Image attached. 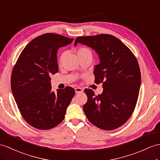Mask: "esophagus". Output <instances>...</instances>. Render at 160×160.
I'll return each mask as SVG.
<instances>
[{
	"label": "esophagus",
	"instance_id": "esophagus-1",
	"mask_svg": "<svg viewBox=\"0 0 160 160\" xmlns=\"http://www.w3.org/2000/svg\"><path fill=\"white\" fill-rule=\"evenodd\" d=\"M75 92H76L77 93H82V92H83V89L82 88H79V87H77V88H75Z\"/></svg>",
	"mask_w": 160,
	"mask_h": 160
}]
</instances>
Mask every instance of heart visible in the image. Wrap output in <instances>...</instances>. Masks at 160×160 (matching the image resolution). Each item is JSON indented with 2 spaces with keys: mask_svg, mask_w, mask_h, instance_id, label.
<instances>
[{
  "mask_svg": "<svg viewBox=\"0 0 160 160\" xmlns=\"http://www.w3.org/2000/svg\"><path fill=\"white\" fill-rule=\"evenodd\" d=\"M84 53H91V52H90V51H89L88 49L85 48H79V50H78V52H77L78 54ZM61 59H62V56L60 58V61H61Z\"/></svg>",
  "mask_w": 160,
  "mask_h": 160,
  "instance_id": "1",
  "label": "heart"
}]
</instances>
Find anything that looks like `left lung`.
<instances>
[{"label": "left lung", "instance_id": "left-lung-1", "mask_svg": "<svg viewBox=\"0 0 160 160\" xmlns=\"http://www.w3.org/2000/svg\"><path fill=\"white\" fill-rule=\"evenodd\" d=\"M81 43L98 55L95 67V83H102L103 92L96 96L85 89L88 96L83 111L92 124L104 130L122 126L130 118L137 102L141 75L136 57L128 47L111 34L79 37L75 46Z\"/></svg>", "mask_w": 160, "mask_h": 160}]
</instances>
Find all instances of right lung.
<instances>
[{
    "label": "right lung",
    "mask_w": 160,
    "mask_h": 160,
    "mask_svg": "<svg viewBox=\"0 0 160 160\" xmlns=\"http://www.w3.org/2000/svg\"><path fill=\"white\" fill-rule=\"evenodd\" d=\"M72 38L46 33L34 38L22 51L13 69L11 87L21 114L27 123L39 130H49L64 119L75 89L52 91V75L58 72V49Z\"/></svg>",
    "instance_id": "1"
}]
</instances>
